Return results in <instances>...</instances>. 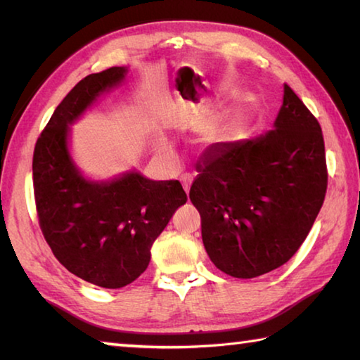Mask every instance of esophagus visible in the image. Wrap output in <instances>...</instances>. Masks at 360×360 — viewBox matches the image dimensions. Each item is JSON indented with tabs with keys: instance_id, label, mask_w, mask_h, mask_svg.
Returning <instances> with one entry per match:
<instances>
[{
	"instance_id": "34e87169",
	"label": "esophagus",
	"mask_w": 360,
	"mask_h": 360,
	"mask_svg": "<svg viewBox=\"0 0 360 360\" xmlns=\"http://www.w3.org/2000/svg\"><path fill=\"white\" fill-rule=\"evenodd\" d=\"M181 182H182V187H184L186 193H188V191H191V184H192V176L191 174H182Z\"/></svg>"
}]
</instances>
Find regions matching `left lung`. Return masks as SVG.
Instances as JSON below:
<instances>
[{
  "mask_svg": "<svg viewBox=\"0 0 360 360\" xmlns=\"http://www.w3.org/2000/svg\"><path fill=\"white\" fill-rule=\"evenodd\" d=\"M191 202L206 252L233 278L284 265L307 238L327 192L318 119L284 84L275 129L254 139L212 144L197 167Z\"/></svg>",
  "mask_w": 360,
  "mask_h": 360,
  "instance_id": "left-lung-1",
  "label": "left lung"
}]
</instances>
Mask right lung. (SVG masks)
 <instances>
[{"label":"right lung","instance_id":"add662e5","mask_svg":"<svg viewBox=\"0 0 360 360\" xmlns=\"http://www.w3.org/2000/svg\"><path fill=\"white\" fill-rule=\"evenodd\" d=\"M125 71L114 66L79 81L53 111L33 154L34 203L47 245L72 275L106 289L124 288L141 275L152 243L187 202L179 181L130 173L90 182L71 162L68 124Z\"/></svg>","mask_w":360,"mask_h":360}]
</instances>
